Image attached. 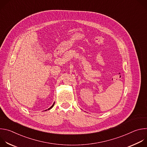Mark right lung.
<instances>
[{
  "instance_id": "add662e5",
  "label": "right lung",
  "mask_w": 147,
  "mask_h": 147,
  "mask_svg": "<svg viewBox=\"0 0 147 147\" xmlns=\"http://www.w3.org/2000/svg\"><path fill=\"white\" fill-rule=\"evenodd\" d=\"M54 104H55V102H54V103H53V104L52 105V106H51V107L48 109V110H49V109H51V108H52V107H53V105H54ZM45 111H47V110H45Z\"/></svg>"
}]
</instances>
